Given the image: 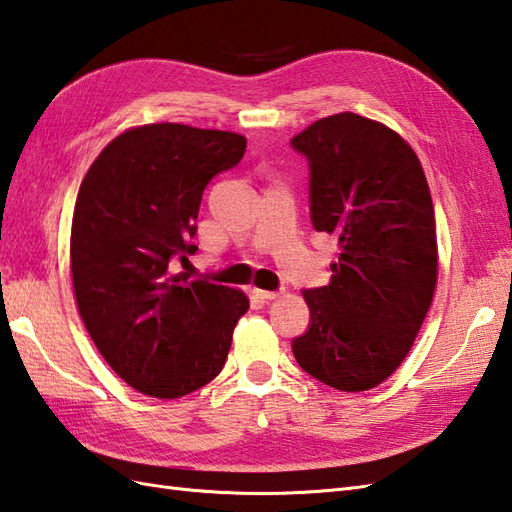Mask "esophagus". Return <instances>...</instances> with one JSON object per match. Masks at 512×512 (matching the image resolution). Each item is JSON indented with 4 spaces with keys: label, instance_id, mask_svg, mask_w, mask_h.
<instances>
[{
    "label": "esophagus",
    "instance_id": "esophagus-1",
    "mask_svg": "<svg viewBox=\"0 0 512 512\" xmlns=\"http://www.w3.org/2000/svg\"><path fill=\"white\" fill-rule=\"evenodd\" d=\"M253 294L257 296V299L275 301V299H279V294H281V292H270V290H259V288H255V290H253Z\"/></svg>",
    "mask_w": 512,
    "mask_h": 512
}]
</instances>
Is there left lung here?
Listing matches in <instances>:
<instances>
[{"label": "left lung", "instance_id": "obj_1", "mask_svg": "<svg viewBox=\"0 0 512 512\" xmlns=\"http://www.w3.org/2000/svg\"><path fill=\"white\" fill-rule=\"evenodd\" d=\"M310 161L316 231L338 237L325 288L305 290L312 325L292 342L305 373L336 390L375 388L406 360L438 281L432 194L395 130L336 113L292 139Z\"/></svg>", "mask_w": 512, "mask_h": 512}]
</instances>
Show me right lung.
Masks as SVG:
<instances>
[{
  "label": "right lung",
  "mask_w": 512,
  "mask_h": 512,
  "mask_svg": "<svg viewBox=\"0 0 512 512\" xmlns=\"http://www.w3.org/2000/svg\"><path fill=\"white\" fill-rule=\"evenodd\" d=\"M246 137L187 124L117 135L80 183L69 266L78 314L95 347L144 395L178 399L216 377L248 296L172 275L192 255L202 192L240 163Z\"/></svg>",
  "instance_id": "add662e5"
}]
</instances>
